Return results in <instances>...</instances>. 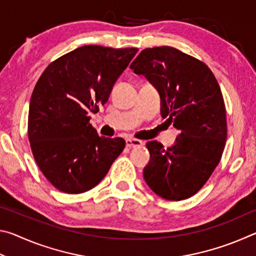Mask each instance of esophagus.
Here are the masks:
<instances>
[{"label":"esophagus","instance_id":"1","mask_svg":"<svg viewBox=\"0 0 256 256\" xmlns=\"http://www.w3.org/2000/svg\"><path fill=\"white\" fill-rule=\"evenodd\" d=\"M142 144H144V141L138 140V138H126V146H128V148H136V146H140Z\"/></svg>","mask_w":256,"mask_h":256}]
</instances>
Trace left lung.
I'll list each match as a JSON object with an SVG mask.
<instances>
[{
    "mask_svg": "<svg viewBox=\"0 0 256 256\" xmlns=\"http://www.w3.org/2000/svg\"><path fill=\"white\" fill-rule=\"evenodd\" d=\"M130 68L158 89L162 116L180 130L168 149L146 142V184L166 200L188 198L209 180L226 144V107L218 81L204 63L170 46L144 50Z\"/></svg>",
    "mask_w": 256,
    "mask_h": 256,
    "instance_id": "obj_1",
    "label": "left lung"
}]
</instances>
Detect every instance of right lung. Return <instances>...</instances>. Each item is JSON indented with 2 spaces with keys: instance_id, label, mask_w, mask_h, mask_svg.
<instances>
[{
  "instance_id": "obj_1",
  "label": "right lung",
  "mask_w": 256,
  "mask_h": 256,
  "mask_svg": "<svg viewBox=\"0 0 256 256\" xmlns=\"http://www.w3.org/2000/svg\"><path fill=\"white\" fill-rule=\"evenodd\" d=\"M138 48L86 45L45 68L32 94L28 138L42 174L60 192L94 188L125 148L122 138L99 136L89 112L106 104Z\"/></svg>"
}]
</instances>
